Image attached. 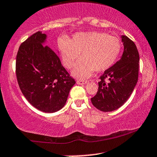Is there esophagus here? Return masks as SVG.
I'll return each mask as SVG.
<instances>
[{
  "label": "esophagus",
  "instance_id": "esophagus-1",
  "mask_svg": "<svg viewBox=\"0 0 157 157\" xmlns=\"http://www.w3.org/2000/svg\"><path fill=\"white\" fill-rule=\"evenodd\" d=\"M88 82L87 80H77V83L78 85H82V84H86Z\"/></svg>",
  "mask_w": 157,
  "mask_h": 157
}]
</instances>
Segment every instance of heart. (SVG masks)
Segmentation results:
<instances>
[{
    "mask_svg": "<svg viewBox=\"0 0 157 157\" xmlns=\"http://www.w3.org/2000/svg\"><path fill=\"white\" fill-rule=\"evenodd\" d=\"M64 67L71 69L75 67L79 54V60L72 71L74 76L80 79L88 77L91 73L105 71L116 62L122 50L120 39L102 32L77 33L68 41L58 43Z\"/></svg>",
    "mask_w": 157,
    "mask_h": 157,
    "instance_id": "b5f03b06",
    "label": "heart"
}]
</instances>
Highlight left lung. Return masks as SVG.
I'll list each match as a JSON object with an SVG mask.
<instances>
[{
  "instance_id": "1",
  "label": "left lung",
  "mask_w": 157,
  "mask_h": 157,
  "mask_svg": "<svg viewBox=\"0 0 157 157\" xmlns=\"http://www.w3.org/2000/svg\"><path fill=\"white\" fill-rule=\"evenodd\" d=\"M124 50L121 59L99 77L97 93L90 100L96 108L110 112L121 107L138 80L139 52L133 41L122 36Z\"/></svg>"
}]
</instances>
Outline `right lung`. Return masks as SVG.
I'll return each mask as SVG.
<instances>
[{
  "mask_svg": "<svg viewBox=\"0 0 157 157\" xmlns=\"http://www.w3.org/2000/svg\"><path fill=\"white\" fill-rule=\"evenodd\" d=\"M46 35L37 31L20 44L16 58V76L28 102L44 113L57 112L65 105L75 80L48 45Z\"/></svg>",
  "mask_w": 157,
  "mask_h": 157,
  "instance_id": "obj_1",
  "label": "right lung"
}]
</instances>
